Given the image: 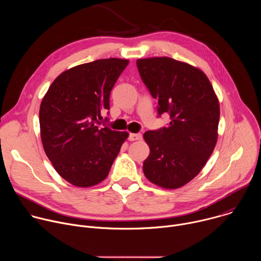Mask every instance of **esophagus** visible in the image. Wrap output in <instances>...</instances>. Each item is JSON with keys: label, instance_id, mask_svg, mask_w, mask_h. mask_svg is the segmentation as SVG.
Returning a JSON list of instances; mask_svg holds the SVG:
<instances>
[{"label": "esophagus", "instance_id": "1", "mask_svg": "<svg viewBox=\"0 0 261 261\" xmlns=\"http://www.w3.org/2000/svg\"><path fill=\"white\" fill-rule=\"evenodd\" d=\"M142 138L140 133H130L129 135V140L131 141H135V140H140Z\"/></svg>", "mask_w": 261, "mask_h": 261}]
</instances>
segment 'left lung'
Instances as JSON below:
<instances>
[{
    "label": "left lung",
    "mask_w": 261,
    "mask_h": 261,
    "mask_svg": "<svg viewBox=\"0 0 261 261\" xmlns=\"http://www.w3.org/2000/svg\"><path fill=\"white\" fill-rule=\"evenodd\" d=\"M142 82L158 101V113L170 123L146 131L150 155L143 162L145 177L163 189H177L204 167L218 139L220 105L202 70L168 57L138 59Z\"/></svg>",
    "instance_id": "8db88e82"
}]
</instances>
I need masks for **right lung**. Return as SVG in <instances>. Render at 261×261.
Masks as SVG:
<instances>
[{
    "label": "right lung",
    "instance_id": "1",
    "mask_svg": "<svg viewBox=\"0 0 261 261\" xmlns=\"http://www.w3.org/2000/svg\"><path fill=\"white\" fill-rule=\"evenodd\" d=\"M129 60L101 59L62 72L44 95L40 136L56 171L68 182L89 188L104 180L129 136L99 127L101 111Z\"/></svg>",
    "mask_w": 261,
    "mask_h": 261
}]
</instances>
